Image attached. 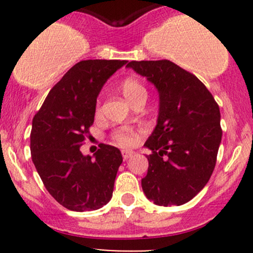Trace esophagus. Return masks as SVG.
I'll use <instances>...</instances> for the list:
<instances>
[{
  "label": "esophagus",
  "instance_id": "esophagus-1",
  "mask_svg": "<svg viewBox=\"0 0 253 253\" xmlns=\"http://www.w3.org/2000/svg\"><path fill=\"white\" fill-rule=\"evenodd\" d=\"M132 155H133V152H131V150H122V157H124V160H128Z\"/></svg>",
  "mask_w": 253,
  "mask_h": 253
}]
</instances>
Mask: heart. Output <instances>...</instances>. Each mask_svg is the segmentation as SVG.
<instances>
[{
  "mask_svg": "<svg viewBox=\"0 0 253 253\" xmlns=\"http://www.w3.org/2000/svg\"><path fill=\"white\" fill-rule=\"evenodd\" d=\"M121 89L125 98L131 104L138 98H141V96H147V89L143 86L141 82H138L134 78L125 79L124 83L121 84ZM114 138L121 145H127L128 147V145L134 144V142H136V133L129 128H121L114 134Z\"/></svg>",
  "mask_w": 253,
  "mask_h": 253,
  "instance_id": "b5f03b06",
  "label": "heart"
}]
</instances>
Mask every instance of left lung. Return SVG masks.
Segmentation results:
<instances>
[{"instance_id": "left-lung-1", "label": "left lung", "mask_w": 253, "mask_h": 253, "mask_svg": "<svg viewBox=\"0 0 253 253\" xmlns=\"http://www.w3.org/2000/svg\"><path fill=\"white\" fill-rule=\"evenodd\" d=\"M145 77L159 94L157 126L144 147L148 172L145 197L158 206H181L207 185L221 142L220 111L196 76L169 60L131 61L126 65Z\"/></svg>"}]
</instances>
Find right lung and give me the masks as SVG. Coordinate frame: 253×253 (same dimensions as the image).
Wrapping results in <instances>:
<instances>
[{
    "label": "right lung",
    "mask_w": 253,
    "mask_h": 253,
    "mask_svg": "<svg viewBox=\"0 0 253 253\" xmlns=\"http://www.w3.org/2000/svg\"><path fill=\"white\" fill-rule=\"evenodd\" d=\"M125 60H86L76 63L47 94L33 119L30 152L51 196L75 211H95L109 203L122 163L120 149L101 143L83 155L101 88Z\"/></svg>",
    "instance_id": "add662e5"
}]
</instances>
